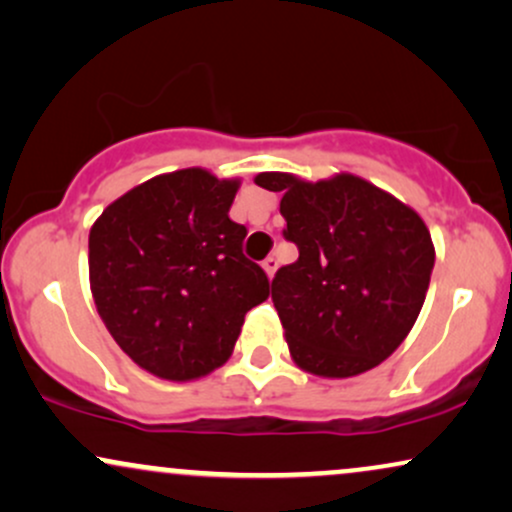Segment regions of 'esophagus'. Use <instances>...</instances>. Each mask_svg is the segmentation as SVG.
<instances>
[{
	"mask_svg": "<svg viewBox=\"0 0 512 512\" xmlns=\"http://www.w3.org/2000/svg\"><path fill=\"white\" fill-rule=\"evenodd\" d=\"M262 267H264V271H267V276L271 278V276H274V271H276V267H278V260H276V257H274V255H271V257H267V260H264V262H262Z\"/></svg>",
	"mask_w": 512,
	"mask_h": 512,
	"instance_id": "34e87169",
	"label": "esophagus"
}]
</instances>
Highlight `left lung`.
Here are the masks:
<instances>
[{"label":"left lung","mask_w":512,"mask_h":512,"mask_svg":"<svg viewBox=\"0 0 512 512\" xmlns=\"http://www.w3.org/2000/svg\"><path fill=\"white\" fill-rule=\"evenodd\" d=\"M255 184L283 193V236L300 250L271 281L290 357L323 378L371 371L404 342L425 302L435 267L428 226L354 174L312 184L262 172Z\"/></svg>","instance_id":"8db88e82"}]
</instances>
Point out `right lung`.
<instances>
[{
    "label": "right lung",
    "mask_w": 512,
    "mask_h": 512,
    "mask_svg": "<svg viewBox=\"0 0 512 512\" xmlns=\"http://www.w3.org/2000/svg\"><path fill=\"white\" fill-rule=\"evenodd\" d=\"M238 179L200 167L160 174L103 210L89 231V283L108 333L134 364L196 380L234 352L269 278L229 219Z\"/></svg>",
    "instance_id": "add662e5"
}]
</instances>
